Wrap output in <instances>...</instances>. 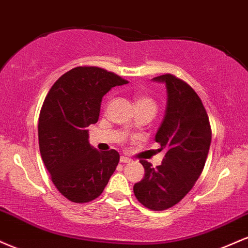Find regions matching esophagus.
I'll return each instance as SVG.
<instances>
[{"label":"esophagus","instance_id":"obj_1","mask_svg":"<svg viewBox=\"0 0 248 248\" xmlns=\"http://www.w3.org/2000/svg\"><path fill=\"white\" fill-rule=\"evenodd\" d=\"M119 161H121L122 164H129V162L132 161V160H131L130 158H127V156H121Z\"/></svg>","mask_w":248,"mask_h":248}]
</instances>
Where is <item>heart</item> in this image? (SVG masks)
Wrapping results in <instances>:
<instances>
[{"label":"heart","instance_id":"b5f03b06","mask_svg":"<svg viewBox=\"0 0 248 248\" xmlns=\"http://www.w3.org/2000/svg\"><path fill=\"white\" fill-rule=\"evenodd\" d=\"M136 107H151L155 110V103H154V101L152 98L146 97V96H140V97L137 98Z\"/></svg>","mask_w":248,"mask_h":248}]
</instances>
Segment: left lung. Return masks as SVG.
Returning <instances> with one entry per match:
<instances>
[{"mask_svg": "<svg viewBox=\"0 0 248 248\" xmlns=\"http://www.w3.org/2000/svg\"><path fill=\"white\" fill-rule=\"evenodd\" d=\"M153 80L164 82L167 88L165 117L155 135L160 151L166 150V154L155 168L140 160L145 176L133 186V193L144 206L162 211L177 204L202 174L211 127L202 101L187 82L171 74Z\"/></svg>", "mask_w": 248, "mask_h": 248, "instance_id": "left-lung-1", "label": "left lung"}]
</instances>
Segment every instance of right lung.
Masks as SVG:
<instances>
[{
  "instance_id": "add662e5",
  "label": "right lung",
  "mask_w": 248,
  "mask_h": 248,
  "mask_svg": "<svg viewBox=\"0 0 248 248\" xmlns=\"http://www.w3.org/2000/svg\"><path fill=\"white\" fill-rule=\"evenodd\" d=\"M125 83L100 67H75L55 81L44 101L38 123L40 155L52 182L72 202L97 199L116 170L117 151L90 146L87 127L98 121L102 97Z\"/></svg>"
}]
</instances>
